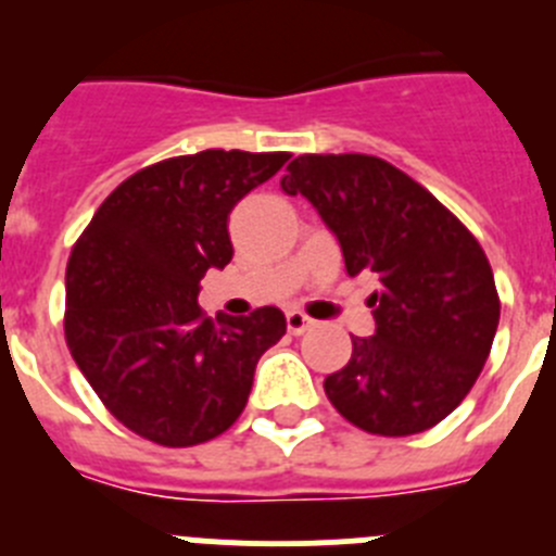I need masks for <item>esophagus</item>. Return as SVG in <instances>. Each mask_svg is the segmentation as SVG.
<instances>
[{"mask_svg": "<svg viewBox=\"0 0 556 556\" xmlns=\"http://www.w3.org/2000/svg\"><path fill=\"white\" fill-rule=\"evenodd\" d=\"M312 326L314 320L312 317H306L303 312H287V328L289 333H294V337H298V333H306Z\"/></svg>", "mask_w": 556, "mask_h": 556, "instance_id": "esophagus-1", "label": "esophagus"}]
</instances>
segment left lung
<instances>
[{
    "label": "left lung",
    "mask_w": 556,
    "mask_h": 556,
    "mask_svg": "<svg viewBox=\"0 0 556 556\" xmlns=\"http://www.w3.org/2000/svg\"><path fill=\"white\" fill-rule=\"evenodd\" d=\"M337 236L348 275L372 273V337H353L326 378L339 415L381 437L448 417L476 384L498 328L493 269L440 200L376 155H301L281 178Z\"/></svg>",
    "instance_id": "left-lung-1"
}]
</instances>
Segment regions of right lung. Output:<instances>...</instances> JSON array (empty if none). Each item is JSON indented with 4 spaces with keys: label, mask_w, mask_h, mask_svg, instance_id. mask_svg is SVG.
<instances>
[{
    "label": "right lung",
    "mask_w": 556,
    "mask_h": 556,
    "mask_svg": "<svg viewBox=\"0 0 556 556\" xmlns=\"http://www.w3.org/2000/svg\"><path fill=\"white\" fill-rule=\"evenodd\" d=\"M289 152L203 150L136 172L108 194L66 269V342L111 415L152 443L223 434L258 358L287 333L281 308L200 312V281L233 258V205Z\"/></svg>",
    "instance_id": "add662e5"
}]
</instances>
